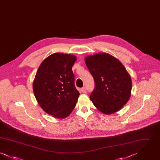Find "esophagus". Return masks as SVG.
<instances>
[{"label":"esophagus","mask_w":160,"mask_h":160,"mask_svg":"<svg viewBox=\"0 0 160 160\" xmlns=\"http://www.w3.org/2000/svg\"><path fill=\"white\" fill-rule=\"evenodd\" d=\"M81 91L83 93H86V88L83 87L81 89Z\"/></svg>","instance_id":"esophagus-1"}]
</instances>
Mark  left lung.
<instances>
[{"instance_id":"8db88e82","label":"left lung","mask_w":160,"mask_h":160,"mask_svg":"<svg viewBox=\"0 0 160 160\" xmlns=\"http://www.w3.org/2000/svg\"><path fill=\"white\" fill-rule=\"evenodd\" d=\"M84 61L95 80L90 95L93 105L107 115L120 110L128 101L132 89L131 78L125 67L107 53L88 56Z\"/></svg>"}]
</instances>
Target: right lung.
Listing matches in <instances>:
<instances>
[{"instance_id": "add662e5", "label": "right lung", "mask_w": 160, "mask_h": 160, "mask_svg": "<svg viewBox=\"0 0 160 160\" xmlns=\"http://www.w3.org/2000/svg\"><path fill=\"white\" fill-rule=\"evenodd\" d=\"M76 56L56 53L39 65L33 82V91L39 106L55 118L71 113L80 95L74 85L72 67Z\"/></svg>"}]
</instances>
